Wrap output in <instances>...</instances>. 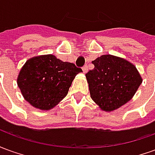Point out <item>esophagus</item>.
Segmentation results:
<instances>
[{"instance_id":"34e87169","label":"esophagus","mask_w":155,"mask_h":155,"mask_svg":"<svg viewBox=\"0 0 155 155\" xmlns=\"http://www.w3.org/2000/svg\"><path fill=\"white\" fill-rule=\"evenodd\" d=\"M82 70H83V72L84 73H86L88 71V66L87 65H84L83 67H82Z\"/></svg>"}]
</instances>
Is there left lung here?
I'll return each instance as SVG.
<instances>
[{
	"label": "left lung",
	"instance_id": "1",
	"mask_svg": "<svg viewBox=\"0 0 155 155\" xmlns=\"http://www.w3.org/2000/svg\"><path fill=\"white\" fill-rule=\"evenodd\" d=\"M86 73L91 97L102 110H114L130 101L142 83L135 66L124 59L104 54Z\"/></svg>",
	"mask_w": 155,
	"mask_h": 155
}]
</instances>
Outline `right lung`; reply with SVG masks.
I'll return each instance as SVG.
<instances>
[{
    "label": "right lung",
    "mask_w": 155,
    "mask_h": 155,
    "mask_svg": "<svg viewBox=\"0 0 155 155\" xmlns=\"http://www.w3.org/2000/svg\"><path fill=\"white\" fill-rule=\"evenodd\" d=\"M81 68L64 62L53 54L30 59L20 71L17 84L25 100L32 106L48 110L68 94Z\"/></svg>",
    "instance_id": "right-lung-1"
}]
</instances>
